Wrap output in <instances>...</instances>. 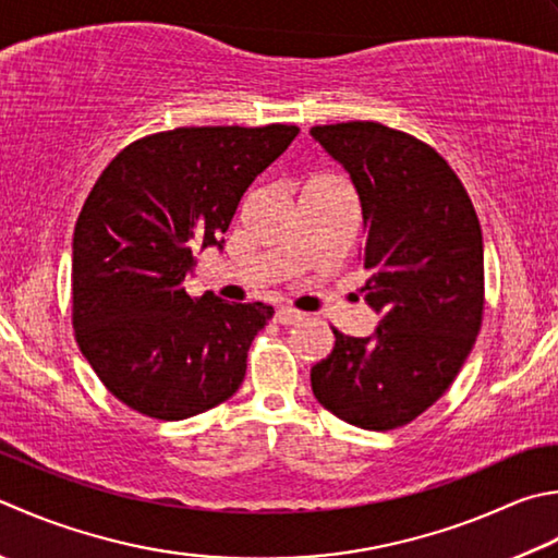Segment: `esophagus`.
Instances as JSON below:
<instances>
[{
    "label": "esophagus",
    "mask_w": 558,
    "mask_h": 558,
    "mask_svg": "<svg viewBox=\"0 0 558 558\" xmlns=\"http://www.w3.org/2000/svg\"><path fill=\"white\" fill-rule=\"evenodd\" d=\"M302 312H298V310H292V307H278V312H276V322L278 324H282V326H290V324H298V322H302Z\"/></svg>",
    "instance_id": "esophagus-1"
}]
</instances>
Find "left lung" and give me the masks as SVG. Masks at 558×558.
Wrapping results in <instances>:
<instances>
[{
    "instance_id": "left-lung-1",
    "label": "left lung",
    "mask_w": 558,
    "mask_h": 558,
    "mask_svg": "<svg viewBox=\"0 0 558 558\" xmlns=\"http://www.w3.org/2000/svg\"><path fill=\"white\" fill-rule=\"evenodd\" d=\"M310 133L357 191L363 292L379 314L367 338L333 329V351L312 367V391L357 428H399L450 389L482 329V225L450 163L413 135L373 120Z\"/></svg>"
}]
</instances>
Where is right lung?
Listing matches in <instances>:
<instances>
[{
	"label": "right lung",
	"instance_id": "1",
	"mask_svg": "<svg viewBox=\"0 0 558 558\" xmlns=\"http://www.w3.org/2000/svg\"><path fill=\"white\" fill-rule=\"evenodd\" d=\"M298 125L177 128L135 140L108 163L76 217L72 326L111 395L181 421L227 401L246 375L264 302L191 298L195 251L222 248L242 195Z\"/></svg>",
	"mask_w": 558,
	"mask_h": 558
}]
</instances>
